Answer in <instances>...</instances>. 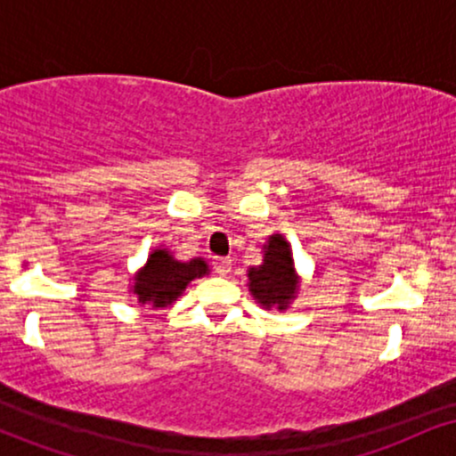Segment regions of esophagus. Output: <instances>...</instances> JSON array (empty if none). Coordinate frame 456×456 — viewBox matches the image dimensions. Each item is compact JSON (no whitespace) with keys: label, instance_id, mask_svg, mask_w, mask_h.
Masks as SVG:
<instances>
[{"label":"esophagus","instance_id":"1","mask_svg":"<svg viewBox=\"0 0 456 456\" xmlns=\"http://www.w3.org/2000/svg\"><path fill=\"white\" fill-rule=\"evenodd\" d=\"M232 264L233 261L229 259V257H216L214 259V270L218 272V274H229V272H232Z\"/></svg>","mask_w":456,"mask_h":456}]
</instances>
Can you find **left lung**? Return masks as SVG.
Wrapping results in <instances>:
<instances>
[{
  "mask_svg": "<svg viewBox=\"0 0 456 456\" xmlns=\"http://www.w3.org/2000/svg\"><path fill=\"white\" fill-rule=\"evenodd\" d=\"M250 296L265 311H287L300 291V276L294 265L291 244L282 233H272L264 244L261 265H250L248 270Z\"/></svg>",
  "mask_w": 456,
  "mask_h": 456,
  "instance_id": "1",
  "label": "left lung"
}]
</instances>
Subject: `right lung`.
I'll use <instances>...</instances> for the list:
<instances>
[{"label": "right lung", "mask_w": 456, "mask_h": 456, "mask_svg": "<svg viewBox=\"0 0 456 456\" xmlns=\"http://www.w3.org/2000/svg\"><path fill=\"white\" fill-rule=\"evenodd\" d=\"M206 274H210V265L203 257L180 261L167 246H156L143 268H139L130 279L133 285L128 291L141 305L162 308L174 305L184 294L188 282Z\"/></svg>", "instance_id": "1"}]
</instances>
